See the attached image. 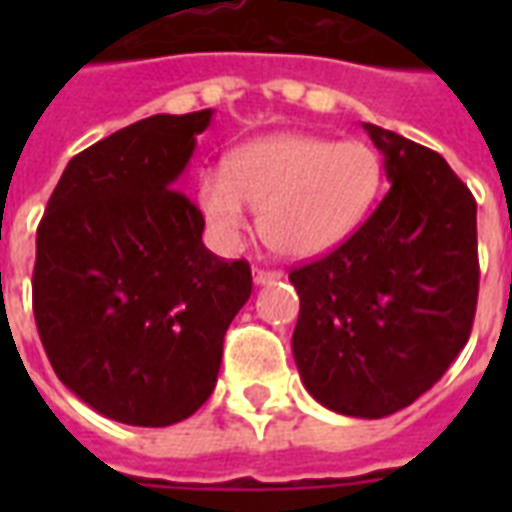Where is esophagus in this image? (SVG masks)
<instances>
[{
  "mask_svg": "<svg viewBox=\"0 0 512 512\" xmlns=\"http://www.w3.org/2000/svg\"><path fill=\"white\" fill-rule=\"evenodd\" d=\"M252 279H255L257 287H265V284H273V281H279L281 271H265V268H255Z\"/></svg>",
  "mask_w": 512,
  "mask_h": 512,
  "instance_id": "obj_1",
  "label": "esophagus"
}]
</instances>
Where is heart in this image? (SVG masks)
Listing matches in <instances>:
<instances>
[{
  "label": "heart",
  "instance_id": "b5f03b06",
  "mask_svg": "<svg viewBox=\"0 0 512 512\" xmlns=\"http://www.w3.org/2000/svg\"><path fill=\"white\" fill-rule=\"evenodd\" d=\"M380 183V154L364 140L273 132L233 148L225 167L201 170L193 199L220 249L239 247L252 204L273 252L311 260L364 223Z\"/></svg>",
  "mask_w": 512,
  "mask_h": 512
}]
</instances>
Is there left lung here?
<instances>
[{"mask_svg": "<svg viewBox=\"0 0 512 512\" xmlns=\"http://www.w3.org/2000/svg\"><path fill=\"white\" fill-rule=\"evenodd\" d=\"M388 193L345 244L289 273L292 353L305 390L380 420L433 388L465 348L478 303L476 199L444 156L366 124Z\"/></svg>", "mask_w": 512, "mask_h": 512, "instance_id": "left-lung-1", "label": "left lung"}]
</instances>
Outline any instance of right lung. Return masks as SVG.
<instances>
[{
  "label": "right lung",
  "mask_w": 512,
  "mask_h": 512,
  "mask_svg": "<svg viewBox=\"0 0 512 512\" xmlns=\"http://www.w3.org/2000/svg\"><path fill=\"white\" fill-rule=\"evenodd\" d=\"M212 114L148 116L76 154L36 231L44 353L71 393L124 425L167 428L207 401L252 295L249 265L204 247L183 193Z\"/></svg>",
  "instance_id": "add662e5"
}]
</instances>
